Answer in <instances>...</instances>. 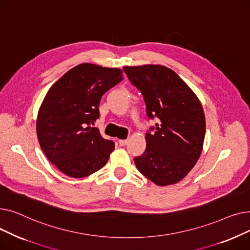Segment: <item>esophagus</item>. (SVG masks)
Listing matches in <instances>:
<instances>
[{"instance_id": "obj_1", "label": "esophagus", "mask_w": 250, "mask_h": 250, "mask_svg": "<svg viewBox=\"0 0 250 250\" xmlns=\"http://www.w3.org/2000/svg\"><path fill=\"white\" fill-rule=\"evenodd\" d=\"M127 142H128L127 139L126 140H120V141H118V144H120V146H125Z\"/></svg>"}]
</instances>
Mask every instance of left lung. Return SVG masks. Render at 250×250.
Returning a JSON list of instances; mask_svg holds the SVG:
<instances>
[{
    "mask_svg": "<svg viewBox=\"0 0 250 250\" xmlns=\"http://www.w3.org/2000/svg\"><path fill=\"white\" fill-rule=\"evenodd\" d=\"M123 70L142 93L148 118L157 120L147 130L146 150L135 157V164L155 185H174L188 175L201 156L206 134L202 104L165 65H127Z\"/></svg>",
    "mask_w": 250,
    "mask_h": 250,
    "instance_id": "left-lung-1",
    "label": "left lung"
}]
</instances>
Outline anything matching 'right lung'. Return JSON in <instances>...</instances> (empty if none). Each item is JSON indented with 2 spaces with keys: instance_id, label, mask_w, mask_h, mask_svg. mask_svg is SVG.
Instances as JSON below:
<instances>
[{
  "instance_id": "obj_1",
  "label": "right lung",
  "mask_w": 250,
  "mask_h": 250,
  "mask_svg": "<svg viewBox=\"0 0 250 250\" xmlns=\"http://www.w3.org/2000/svg\"><path fill=\"white\" fill-rule=\"evenodd\" d=\"M123 80L120 69L78 64L50 87L38 111L36 133L47 159L62 173L82 178L109 159L114 143L91 127L105 92Z\"/></svg>"
}]
</instances>
